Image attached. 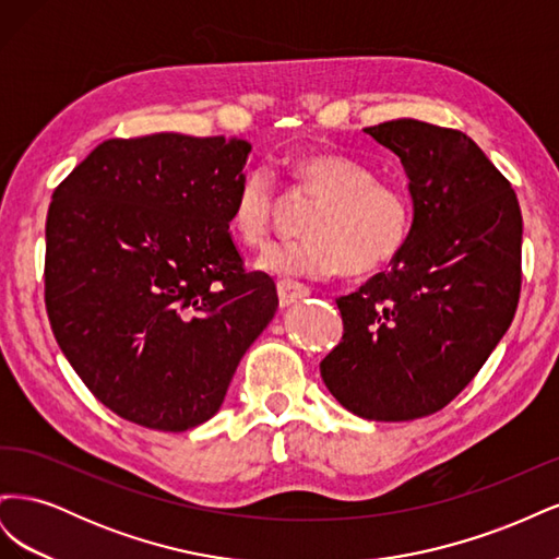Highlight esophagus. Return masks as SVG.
<instances>
[{"label": "esophagus", "instance_id": "1", "mask_svg": "<svg viewBox=\"0 0 559 559\" xmlns=\"http://www.w3.org/2000/svg\"><path fill=\"white\" fill-rule=\"evenodd\" d=\"M277 294H280V306L282 308H289V306H294V302L308 298L310 289H308L306 284H300V282L282 280V282H277Z\"/></svg>", "mask_w": 559, "mask_h": 559}]
</instances>
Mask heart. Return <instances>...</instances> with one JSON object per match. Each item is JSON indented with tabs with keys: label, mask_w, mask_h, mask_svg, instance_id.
Here are the masks:
<instances>
[{
	"label": "heart",
	"mask_w": 559,
	"mask_h": 559,
	"mask_svg": "<svg viewBox=\"0 0 559 559\" xmlns=\"http://www.w3.org/2000/svg\"><path fill=\"white\" fill-rule=\"evenodd\" d=\"M294 189L317 198L302 233L308 238L270 245L257 259L275 277L373 275L408 245L415 226L411 195L376 179L368 165L335 151H302L289 163ZM277 207L275 181L261 167L242 175L230 200L228 228L242 245L267 240Z\"/></svg>",
	"instance_id": "obj_1"
}]
</instances>
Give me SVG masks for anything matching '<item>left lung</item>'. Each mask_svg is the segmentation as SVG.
I'll use <instances>...</instances> for the list:
<instances>
[{
  "mask_svg": "<svg viewBox=\"0 0 559 559\" xmlns=\"http://www.w3.org/2000/svg\"><path fill=\"white\" fill-rule=\"evenodd\" d=\"M366 132L399 156L415 226L389 273L335 300L345 333L319 370L349 413L408 421L448 405L509 331L522 214L509 179L464 132L417 118Z\"/></svg>",
  "mask_w": 559,
  "mask_h": 559,
  "instance_id": "1",
  "label": "left lung"
}]
</instances>
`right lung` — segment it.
Here are the masks:
<instances>
[{
	"instance_id": "right-lung-1",
	"label": "right lung",
	"mask_w": 559,
	"mask_h": 559,
	"mask_svg": "<svg viewBox=\"0 0 559 559\" xmlns=\"http://www.w3.org/2000/svg\"><path fill=\"white\" fill-rule=\"evenodd\" d=\"M245 140L156 132L107 140L53 193L46 310L99 403L186 431L222 408L245 352L277 312L228 233Z\"/></svg>"
}]
</instances>
